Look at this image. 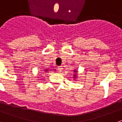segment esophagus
I'll return each mask as SVG.
<instances>
[{
    "instance_id": "1",
    "label": "esophagus",
    "mask_w": 122,
    "mask_h": 122,
    "mask_svg": "<svg viewBox=\"0 0 122 122\" xmlns=\"http://www.w3.org/2000/svg\"><path fill=\"white\" fill-rule=\"evenodd\" d=\"M57 70H58L59 71H62V70H63V67H62V66L57 67Z\"/></svg>"
}]
</instances>
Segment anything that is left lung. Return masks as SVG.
I'll use <instances>...</instances> for the list:
<instances>
[{
	"mask_svg": "<svg viewBox=\"0 0 122 122\" xmlns=\"http://www.w3.org/2000/svg\"><path fill=\"white\" fill-rule=\"evenodd\" d=\"M74 71V72L75 73L74 75H73V77H74V78L75 79V78H76V76H77V75H76V73L78 72V71H77L76 70H73Z\"/></svg>",
	"mask_w": 122,
	"mask_h": 122,
	"instance_id": "8db88e82",
	"label": "left lung"
}]
</instances>
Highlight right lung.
Here are the masks:
<instances>
[{"mask_svg":"<svg viewBox=\"0 0 122 122\" xmlns=\"http://www.w3.org/2000/svg\"><path fill=\"white\" fill-rule=\"evenodd\" d=\"M56 70H54V71H55ZM44 71H46H46H49V70H48V69H45V70H44Z\"/></svg>","mask_w":122,"mask_h":122,"instance_id":"1","label":"right lung"}]
</instances>
